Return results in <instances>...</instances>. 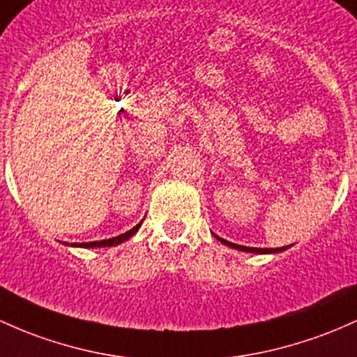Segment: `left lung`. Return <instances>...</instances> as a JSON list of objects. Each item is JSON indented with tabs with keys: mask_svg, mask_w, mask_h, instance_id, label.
I'll list each match as a JSON object with an SVG mask.
<instances>
[{
	"mask_svg": "<svg viewBox=\"0 0 357 357\" xmlns=\"http://www.w3.org/2000/svg\"><path fill=\"white\" fill-rule=\"evenodd\" d=\"M218 238V241L223 242L225 245H230V248L234 249H238V250H244V252H257V254H269V252H280V250H284V248H280V249H259V248H245V245H237V244H232V242H227L220 238L218 236H215Z\"/></svg>",
	"mask_w": 357,
	"mask_h": 357,
	"instance_id": "obj_1",
	"label": "left lung"
}]
</instances>
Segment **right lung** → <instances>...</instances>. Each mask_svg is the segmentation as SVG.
<instances>
[{
	"label": "right lung",
	"instance_id": "1",
	"mask_svg": "<svg viewBox=\"0 0 357 357\" xmlns=\"http://www.w3.org/2000/svg\"><path fill=\"white\" fill-rule=\"evenodd\" d=\"M140 223L137 227H134L132 230H128V232L121 234L119 237H113V238H107V241H98V242H83V244H79L81 248H112V245H116V244H121L123 241H127V238H130L134 234L139 230Z\"/></svg>",
	"mask_w": 357,
	"mask_h": 357
}]
</instances>
